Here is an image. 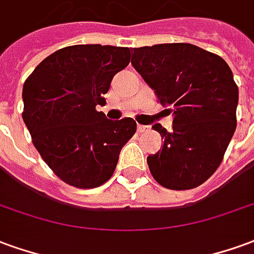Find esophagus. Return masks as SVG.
I'll use <instances>...</instances> for the list:
<instances>
[{"instance_id": "esophagus-1", "label": "esophagus", "mask_w": 254, "mask_h": 254, "mask_svg": "<svg viewBox=\"0 0 254 254\" xmlns=\"http://www.w3.org/2000/svg\"><path fill=\"white\" fill-rule=\"evenodd\" d=\"M147 128H149V127H146V126L138 125V131H139V132H145V131H147Z\"/></svg>"}]
</instances>
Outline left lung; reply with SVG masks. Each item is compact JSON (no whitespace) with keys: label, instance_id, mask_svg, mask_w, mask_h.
Returning a JSON list of instances; mask_svg holds the SVG:
<instances>
[{"label":"left lung","instance_id":"8db88e82","mask_svg":"<svg viewBox=\"0 0 254 254\" xmlns=\"http://www.w3.org/2000/svg\"><path fill=\"white\" fill-rule=\"evenodd\" d=\"M131 64L175 116L170 132L153 126L164 145L147 157L150 173L169 190L201 186L221 165L237 127L238 86L229 64L190 43L132 49Z\"/></svg>","mask_w":254,"mask_h":254}]
</instances>
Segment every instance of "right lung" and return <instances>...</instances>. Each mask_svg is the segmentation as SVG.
Masks as SVG:
<instances>
[{
    "instance_id": "right-lung-1",
    "label": "right lung",
    "mask_w": 254,
    "mask_h": 254,
    "mask_svg": "<svg viewBox=\"0 0 254 254\" xmlns=\"http://www.w3.org/2000/svg\"><path fill=\"white\" fill-rule=\"evenodd\" d=\"M129 55L128 47L68 46L42 61L24 82L23 120L33 146L68 186L107 183L136 131L134 119L109 120L96 109Z\"/></svg>"
}]
</instances>
